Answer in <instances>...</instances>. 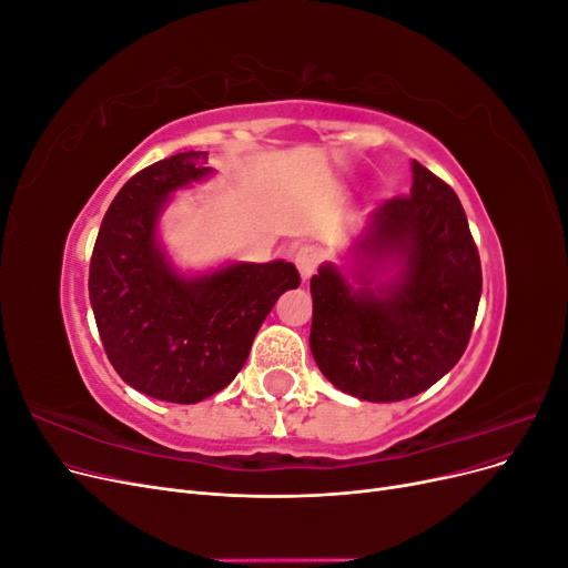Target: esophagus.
Here are the masks:
<instances>
[{"mask_svg":"<svg viewBox=\"0 0 568 568\" xmlns=\"http://www.w3.org/2000/svg\"><path fill=\"white\" fill-rule=\"evenodd\" d=\"M320 261H322V253L315 246H301L296 251V255H294V263H296L303 280H311L313 277V274L317 272Z\"/></svg>","mask_w":568,"mask_h":568,"instance_id":"1","label":"esophagus"}]
</instances>
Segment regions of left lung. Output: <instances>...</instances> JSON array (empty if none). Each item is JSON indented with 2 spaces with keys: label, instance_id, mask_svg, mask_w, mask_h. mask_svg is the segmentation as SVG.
I'll list each match as a JSON object with an SVG mask.
<instances>
[{
  "label": "left lung",
  "instance_id": "obj_1",
  "mask_svg": "<svg viewBox=\"0 0 568 568\" xmlns=\"http://www.w3.org/2000/svg\"><path fill=\"white\" fill-rule=\"evenodd\" d=\"M355 282L334 263L311 280V351L338 390L369 403L434 386L467 348L480 301V261L453 186L412 161L409 196L367 215L351 248ZM394 274L375 282L378 265Z\"/></svg>",
  "mask_w": 568,
  "mask_h": 568
}]
</instances>
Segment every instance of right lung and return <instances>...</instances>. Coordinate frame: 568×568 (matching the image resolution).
I'll use <instances>...</instances> for the list:
<instances>
[{"label": "right lung", "instance_id": "add662e5", "mask_svg": "<svg viewBox=\"0 0 568 568\" xmlns=\"http://www.w3.org/2000/svg\"><path fill=\"white\" fill-rule=\"evenodd\" d=\"M209 153L184 151L125 182L90 263L97 329L120 379L151 398L192 405L225 388L277 298L301 284L284 263H232L184 277L159 244L170 194L209 178Z\"/></svg>", "mask_w": 568, "mask_h": 568}]
</instances>
